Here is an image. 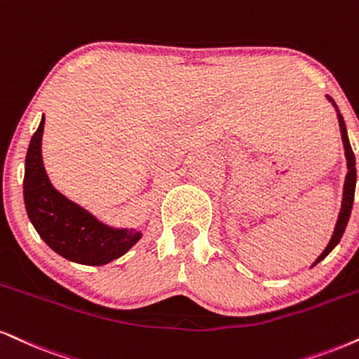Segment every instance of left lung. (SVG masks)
<instances>
[{
	"label": "left lung",
	"instance_id": "8db88e82",
	"mask_svg": "<svg viewBox=\"0 0 359 359\" xmlns=\"http://www.w3.org/2000/svg\"><path fill=\"white\" fill-rule=\"evenodd\" d=\"M330 98V97H327ZM331 100V98H330ZM339 118V128H341V137H343V144H344V150H346V158H348V174H346V182H344V192H343V205H341V212L338 217V222H336V229L334 234H332L330 244L327 248L323 250V254L316 259L314 264H318L319 261H323L327 254L331 252L332 249L338 245L341 241V237L344 234V229L348 226L349 215H351V209H353V201H355V189H356V161H355V154H353L351 145H349V138H348V132H346V125H344V118L343 115L338 114Z\"/></svg>",
	"mask_w": 359,
	"mask_h": 359
}]
</instances>
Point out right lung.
I'll list each match as a JSON object with an SVG mask.
<instances>
[{
  "mask_svg": "<svg viewBox=\"0 0 359 359\" xmlns=\"http://www.w3.org/2000/svg\"><path fill=\"white\" fill-rule=\"evenodd\" d=\"M45 116L29 142L25 161L23 196L27 212L40 237L73 262L103 266L123 256L140 239L135 231H114L51 187L41 161Z\"/></svg>",
  "mask_w": 359,
  "mask_h": 359,
  "instance_id": "right-lung-1",
  "label": "right lung"
}]
</instances>
